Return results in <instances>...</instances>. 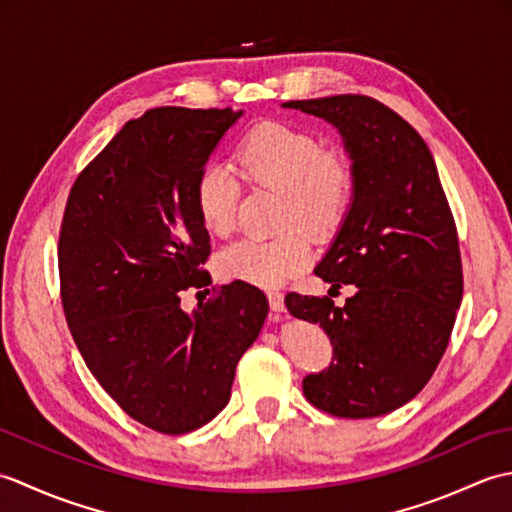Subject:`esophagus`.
Masks as SVG:
<instances>
[{"label":"esophagus","mask_w":512,"mask_h":512,"mask_svg":"<svg viewBox=\"0 0 512 512\" xmlns=\"http://www.w3.org/2000/svg\"><path fill=\"white\" fill-rule=\"evenodd\" d=\"M268 303H270V310H273L275 314L286 312V306H284V295H281L279 290H268Z\"/></svg>","instance_id":"1"}]
</instances>
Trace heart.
<instances>
[{
    "mask_svg": "<svg viewBox=\"0 0 512 512\" xmlns=\"http://www.w3.org/2000/svg\"><path fill=\"white\" fill-rule=\"evenodd\" d=\"M246 176L284 193L279 226L299 223L312 235H328L352 200V169L339 156L325 154L317 138L284 123H264L237 149ZM195 209L206 231L228 235L235 226V182L222 165H206L195 182ZM310 242L299 227L277 237H244L220 250L217 273L226 281L277 288L308 264Z\"/></svg>",
    "mask_w": 512,
    "mask_h": 512,
    "instance_id": "obj_1",
    "label": "heart"
}]
</instances>
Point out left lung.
<instances>
[{"label":"left lung","instance_id":"obj_1","mask_svg":"<svg viewBox=\"0 0 512 512\" xmlns=\"http://www.w3.org/2000/svg\"><path fill=\"white\" fill-rule=\"evenodd\" d=\"M328 121L352 160V202L314 275L354 284V297L290 292L292 317L319 323L332 363L303 378L314 407L339 418H376L429 383L462 301L458 231L436 162L420 134L361 94L290 101Z\"/></svg>","mask_w":512,"mask_h":512}]
</instances>
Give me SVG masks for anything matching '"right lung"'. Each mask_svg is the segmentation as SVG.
Listing matches in <instances>:
<instances>
[{
	"mask_svg": "<svg viewBox=\"0 0 512 512\" xmlns=\"http://www.w3.org/2000/svg\"><path fill=\"white\" fill-rule=\"evenodd\" d=\"M242 114L147 110L81 171L65 204L59 277L72 339L121 409L167 436L226 407L268 314L264 292L244 281L191 314L180 306L182 290L211 281L195 182Z\"/></svg>",
	"mask_w": 512,
	"mask_h": 512,
	"instance_id": "1",
	"label": "right lung"
}]
</instances>
